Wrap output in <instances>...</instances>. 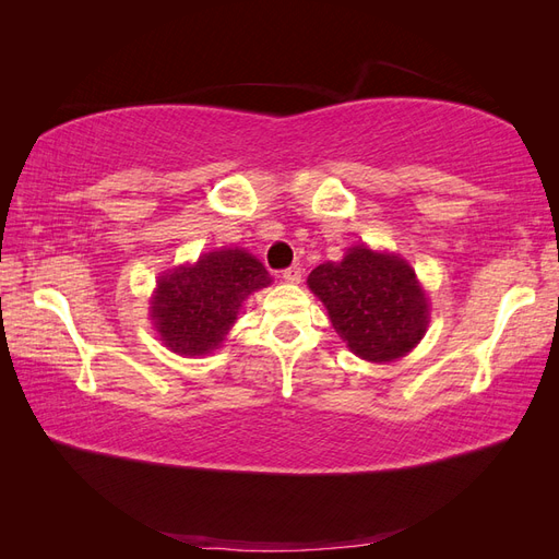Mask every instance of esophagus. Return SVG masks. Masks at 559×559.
Listing matches in <instances>:
<instances>
[{"label": "esophagus", "mask_w": 559, "mask_h": 559, "mask_svg": "<svg viewBox=\"0 0 559 559\" xmlns=\"http://www.w3.org/2000/svg\"><path fill=\"white\" fill-rule=\"evenodd\" d=\"M282 280L289 282V284H298V282H300V267H298V265L286 267L284 273H282Z\"/></svg>", "instance_id": "1"}]
</instances>
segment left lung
I'll return each mask as SVG.
<instances>
[{"instance_id": "left-lung-1", "label": "left lung", "mask_w": 559, "mask_h": 559, "mask_svg": "<svg viewBox=\"0 0 559 559\" xmlns=\"http://www.w3.org/2000/svg\"><path fill=\"white\" fill-rule=\"evenodd\" d=\"M308 286L337 335L366 361H396L427 333L429 298L396 253L357 245L341 263L317 265Z\"/></svg>"}]
</instances>
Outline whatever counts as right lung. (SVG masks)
Segmentation results:
<instances>
[{"label":"right lung","mask_w":559,"mask_h":559,"mask_svg":"<svg viewBox=\"0 0 559 559\" xmlns=\"http://www.w3.org/2000/svg\"><path fill=\"white\" fill-rule=\"evenodd\" d=\"M273 282L245 249H216L160 275L151 319L165 347L181 357L210 354L226 341L249 294Z\"/></svg>","instance_id":"obj_1"}]
</instances>
